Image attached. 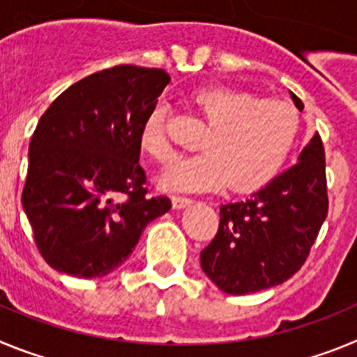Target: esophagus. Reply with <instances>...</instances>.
<instances>
[{"label":"esophagus","instance_id":"1","mask_svg":"<svg viewBox=\"0 0 357 357\" xmlns=\"http://www.w3.org/2000/svg\"><path fill=\"white\" fill-rule=\"evenodd\" d=\"M172 202H173V207H175V209H184V207L191 206V202L193 200L188 197H173Z\"/></svg>","mask_w":357,"mask_h":357}]
</instances>
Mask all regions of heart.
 I'll return each mask as SVG.
<instances>
[{
    "mask_svg": "<svg viewBox=\"0 0 357 357\" xmlns=\"http://www.w3.org/2000/svg\"><path fill=\"white\" fill-rule=\"evenodd\" d=\"M189 103L207 125L198 143L202 153L175 160L160 176L164 189L209 191L229 184L232 191L252 193L279 175L301 130L291 105L230 87H202ZM139 144L157 162L172 160L164 107L146 116Z\"/></svg>",
    "mask_w": 357,
    "mask_h": 357,
    "instance_id": "b5f03b06",
    "label": "heart"
}]
</instances>
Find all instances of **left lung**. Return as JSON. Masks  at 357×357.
I'll list each match as a JSON object with an SVG mask.
<instances>
[{"label": "left lung", "instance_id": "left-lung-1", "mask_svg": "<svg viewBox=\"0 0 357 357\" xmlns=\"http://www.w3.org/2000/svg\"><path fill=\"white\" fill-rule=\"evenodd\" d=\"M327 209L326 151L314 134L291 168L247 200L220 207L216 236L200 252L202 270L230 295L282 284L307 259Z\"/></svg>", "mask_w": 357, "mask_h": 357}]
</instances>
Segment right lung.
<instances>
[{
  "instance_id": "add662e5",
  "label": "right lung",
  "mask_w": 357,
  "mask_h": 357,
  "mask_svg": "<svg viewBox=\"0 0 357 357\" xmlns=\"http://www.w3.org/2000/svg\"><path fill=\"white\" fill-rule=\"evenodd\" d=\"M168 84L164 69L114 66L73 84L40 116L21 202L52 268L107 275L172 209L168 197H146L139 164L141 125Z\"/></svg>"
}]
</instances>
